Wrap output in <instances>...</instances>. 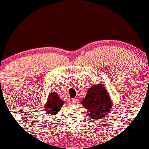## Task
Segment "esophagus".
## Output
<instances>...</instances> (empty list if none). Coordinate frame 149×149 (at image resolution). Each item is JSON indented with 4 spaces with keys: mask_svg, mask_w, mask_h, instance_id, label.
I'll list each match as a JSON object with an SVG mask.
<instances>
[{
    "mask_svg": "<svg viewBox=\"0 0 149 149\" xmlns=\"http://www.w3.org/2000/svg\"><path fill=\"white\" fill-rule=\"evenodd\" d=\"M73 102H74L75 104H76V103H78V99L75 98V99H73Z\"/></svg>",
    "mask_w": 149,
    "mask_h": 149,
    "instance_id": "obj_1",
    "label": "esophagus"
}]
</instances>
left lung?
I'll list each match as a JSON object with an SVG mask.
<instances>
[{
    "label": "left lung",
    "instance_id": "obj_1",
    "mask_svg": "<svg viewBox=\"0 0 149 149\" xmlns=\"http://www.w3.org/2000/svg\"><path fill=\"white\" fill-rule=\"evenodd\" d=\"M81 104L87 110L90 118L104 119L111 109L113 102L110 95L102 83L93 85L88 89Z\"/></svg>",
    "mask_w": 149,
    "mask_h": 149
}]
</instances>
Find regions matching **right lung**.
I'll return each instance as SVG.
<instances>
[{
	"label": "right lung",
	"instance_id": "obj_1",
	"mask_svg": "<svg viewBox=\"0 0 149 149\" xmlns=\"http://www.w3.org/2000/svg\"><path fill=\"white\" fill-rule=\"evenodd\" d=\"M64 104V102L59 95L56 92H52L49 93L43 110L50 116L56 115L61 110Z\"/></svg>",
	"mask_w": 149,
	"mask_h": 149
}]
</instances>
